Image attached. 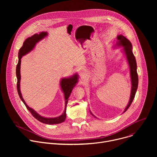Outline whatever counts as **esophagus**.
I'll return each mask as SVG.
<instances>
[{
    "mask_svg": "<svg viewBox=\"0 0 157 157\" xmlns=\"http://www.w3.org/2000/svg\"><path fill=\"white\" fill-rule=\"evenodd\" d=\"M79 75H80L81 77L84 76L86 75V71H85L84 70H79Z\"/></svg>",
    "mask_w": 157,
    "mask_h": 157,
    "instance_id": "34e87169",
    "label": "esophagus"
}]
</instances>
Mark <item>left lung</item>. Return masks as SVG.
I'll list each match as a JSON object with an SVG mask.
<instances>
[{"instance_id": "1", "label": "left lung", "mask_w": 157, "mask_h": 157, "mask_svg": "<svg viewBox=\"0 0 157 157\" xmlns=\"http://www.w3.org/2000/svg\"><path fill=\"white\" fill-rule=\"evenodd\" d=\"M117 40H118V41L117 43V45L124 47V52L126 55L127 59L130 67V77H131V81H132V89H131L130 101L128 102L127 106L125 109V110L124 111V113H125V112L130 106L134 98H135V95L138 87L139 78H138V75L137 71L136 59L132 52V45L131 42L127 38H126L124 36L121 35L117 36Z\"/></svg>"}]
</instances>
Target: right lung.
<instances>
[{"instance_id": "obj_1", "label": "right lung", "mask_w": 157, "mask_h": 157, "mask_svg": "<svg viewBox=\"0 0 157 157\" xmlns=\"http://www.w3.org/2000/svg\"><path fill=\"white\" fill-rule=\"evenodd\" d=\"M48 33L47 32H40V34H35L31 37H29L25 40L24 41L23 46H22L18 52V62L16 67V76L17 78V91L18 94L19 95V97L20 99L24 102L25 105L26 106L27 109L30 112L32 115L38 121L40 122L46 124H57L63 122L66 119V105L68 101V98L70 97L71 91L74 87L76 86V84L78 82V76L77 74H75L71 78H63L61 80L60 82V86L62 89V90L64 94V99H65V109L64 113L62 115H61L59 117H54V118H46L41 116L40 115L38 114L36 112L29 107L27 104L25 103V101L24 100L23 98L21 96V94L20 92V64H21V58L24 55L27 54L30 51H32L33 48L35 47V44L41 40H42L44 37L47 36Z\"/></svg>"}]
</instances>
